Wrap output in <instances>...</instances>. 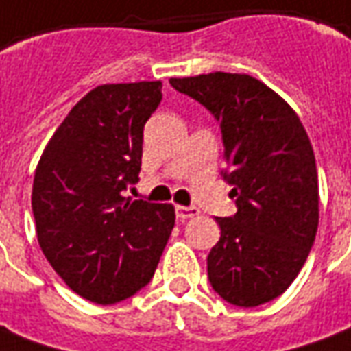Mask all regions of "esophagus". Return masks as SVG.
I'll return each mask as SVG.
<instances>
[{
	"label": "esophagus",
	"mask_w": 351,
	"mask_h": 351,
	"mask_svg": "<svg viewBox=\"0 0 351 351\" xmlns=\"http://www.w3.org/2000/svg\"><path fill=\"white\" fill-rule=\"evenodd\" d=\"M176 216L181 221H185V219H189V217L199 216V208L195 206H176Z\"/></svg>",
	"instance_id": "esophagus-1"
}]
</instances>
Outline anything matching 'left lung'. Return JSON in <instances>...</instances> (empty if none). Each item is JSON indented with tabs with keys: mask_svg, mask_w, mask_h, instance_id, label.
<instances>
[{
	"mask_svg": "<svg viewBox=\"0 0 351 351\" xmlns=\"http://www.w3.org/2000/svg\"><path fill=\"white\" fill-rule=\"evenodd\" d=\"M219 122L223 180L237 214L216 217L221 237L208 254V281L229 304L275 300L300 273L319 223L317 166L300 118L248 74L171 78Z\"/></svg>",
	"mask_w": 351,
	"mask_h": 351,
	"instance_id": "1",
	"label": "left lung"
}]
</instances>
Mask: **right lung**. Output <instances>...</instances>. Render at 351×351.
<instances>
[{
    "label": "right lung",
    "mask_w": 351,
    "mask_h": 351,
    "mask_svg": "<svg viewBox=\"0 0 351 351\" xmlns=\"http://www.w3.org/2000/svg\"><path fill=\"white\" fill-rule=\"evenodd\" d=\"M160 101L162 82L91 89L36 168L38 243L60 279L89 302L116 304L149 285L176 223L171 204L124 197L139 181L143 128Z\"/></svg>",
    "instance_id": "obj_1"
}]
</instances>
